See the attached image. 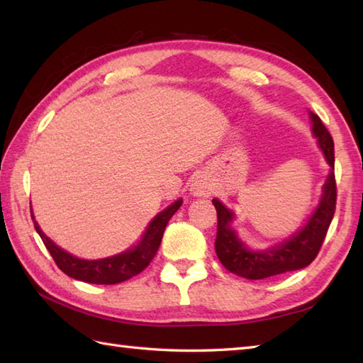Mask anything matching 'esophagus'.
Wrapping results in <instances>:
<instances>
[{"instance_id":"34e87169","label":"esophagus","mask_w":363,"mask_h":363,"mask_svg":"<svg viewBox=\"0 0 363 363\" xmlns=\"http://www.w3.org/2000/svg\"><path fill=\"white\" fill-rule=\"evenodd\" d=\"M190 191L195 196H209L212 194V182L207 176H196L190 186Z\"/></svg>"}]
</instances>
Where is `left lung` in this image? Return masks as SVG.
<instances>
[{
    "mask_svg": "<svg viewBox=\"0 0 363 363\" xmlns=\"http://www.w3.org/2000/svg\"><path fill=\"white\" fill-rule=\"evenodd\" d=\"M313 135L318 138V145L330 165V174L328 176L323 198L318 209L313 212L307 225L298 234L289 238L287 242L268 251H251L238 240L235 233L230 229L229 223L234 215L228 211L218 199H212L217 209V238H215V252L226 269L246 279H265L287 272L304 268L312 264L318 256L321 245L325 242L330 221L335 213L337 203V184L334 173V140L329 130L323 125L317 113L311 112Z\"/></svg>",
    "mask_w": 363,
    "mask_h": 363,
    "instance_id": "left-lung-1",
    "label": "left lung"
}]
</instances>
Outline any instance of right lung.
I'll list each match as a JSON object with an SVG mask.
<instances>
[{
    "label": "right lung",
    "mask_w": 363,
    "mask_h": 363,
    "mask_svg": "<svg viewBox=\"0 0 363 363\" xmlns=\"http://www.w3.org/2000/svg\"><path fill=\"white\" fill-rule=\"evenodd\" d=\"M182 201H176L164 212H160L156 218L151 221L150 228L142 238V242L133 250H129L118 256L99 259V260H84L72 256V254L60 250L57 245H54L48 237H46L42 229L34 220L33 211H30V217H33L35 230L43 240L46 250L50 251L51 257L56 262V265L62 269L65 274H68L73 279L84 281L89 284H103V285H112L123 281H128L130 277L142 273L143 269L150 265V262L156 256V252L160 246L162 237H164L165 228L168 225L169 218L173 217L174 212L179 209Z\"/></svg>",
    "instance_id": "add662e5"
}]
</instances>
